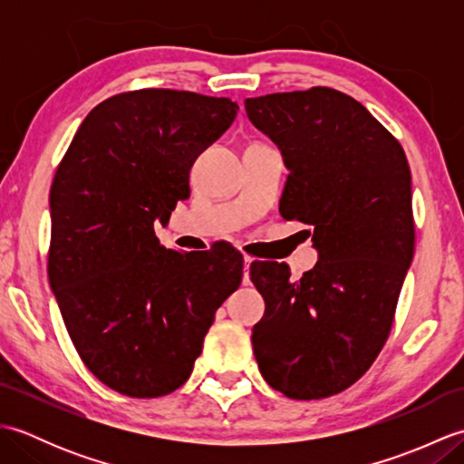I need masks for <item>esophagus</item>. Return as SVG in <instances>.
<instances>
[{
    "instance_id": "esophagus-1",
    "label": "esophagus",
    "mask_w": 464,
    "mask_h": 464,
    "mask_svg": "<svg viewBox=\"0 0 464 464\" xmlns=\"http://www.w3.org/2000/svg\"><path fill=\"white\" fill-rule=\"evenodd\" d=\"M243 261H245V275H247V271H249V267H251V263H253L255 259L251 257V255H245Z\"/></svg>"
}]
</instances>
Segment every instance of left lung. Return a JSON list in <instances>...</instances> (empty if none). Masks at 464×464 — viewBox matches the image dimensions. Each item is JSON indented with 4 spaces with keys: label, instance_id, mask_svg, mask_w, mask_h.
<instances>
[{
    "label": "left lung",
    "instance_id": "obj_1",
    "mask_svg": "<svg viewBox=\"0 0 464 464\" xmlns=\"http://www.w3.org/2000/svg\"><path fill=\"white\" fill-rule=\"evenodd\" d=\"M245 110L289 169L279 213L313 225L319 249L299 281L287 263H251L265 299L255 359L285 397L337 395L387 343L415 253L407 155L357 100L331 87L249 97Z\"/></svg>",
    "mask_w": 464,
    "mask_h": 464
}]
</instances>
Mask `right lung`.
<instances>
[{
  "label": "right lung",
  "instance_id": "obj_1",
  "mask_svg": "<svg viewBox=\"0 0 464 464\" xmlns=\"http://www.w3.org/2000/svg\"><path fill=\"white\" fill-rule=\"evenodd\" d=\"M229 97L135 90L95 105L49 193L47 275L85 367L133 399L189 379L215 311L243 277V255L165 249L153 225L189 197V169L237 115Z\"/></svg>",
  "mask_w": 464,
  "mask_h": 464
}]
</instances>
